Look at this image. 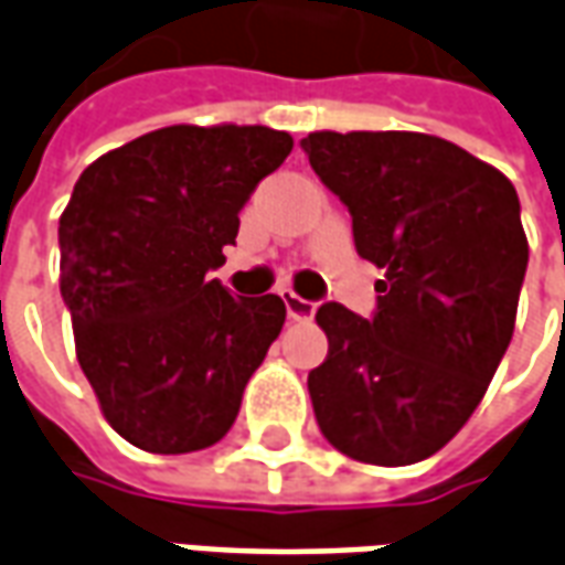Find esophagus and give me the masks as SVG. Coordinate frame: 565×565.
I'll return each instance as SVG.
<instances>
[{
    "label": "esophagus",
    "instance_id": "34e87169",
    "mask_svg": "<svg viewBox=\"0 0 565 565\" xmlns=\"http://www.w3.org/2000/svg\"><path fill=\"white\" fill-rule=\"evenodd\" d=\"M284 306H287V315L290 320H311L315 318V302L311 299H302V296H296L294 290H281Z\"/></svg>",
    "mask_w": 565,
    "mask_h": 565
}]
</instances>
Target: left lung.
Returning a JSON list of instances; mask_svg holds the SVG:
<instances>
[{
  "label": "left lung",
  "instance_id": "obj_1",
  "mask_svg": "<svg viewBox=\"0 0 565 565\" xmlns=\"http://www.w3.org/2000/svg\"><path fill=\"white\" fill-rule=\"evenodd\" d=\"M302 150L351 211L356 254L384 269L369 320L318 308L320 433L360 462L426 460L472 417L511 342L530 259L518 190L424 132H311Z\"/></svg>",
  "mask_w": 565,
  "mask_h": 565
}]
</instances>
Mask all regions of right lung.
<instances>
[{
	"mask_svg": "<svg viewBox=\"0 0 565 565\" xmlns=\"http://www.w3.org/2000/svg\"><path fill=\"white\" fill-rule=\"evenodd\" d=\"M294 139L269 127H166L81 172L60 217V294L115 433L150 454L221 441L287 318L211 271L238 211Z\"/></svg>",
	"mask_w": 565,
	"mask_h": 565,
	"instance_id": "add662e5",
	"label": "right lung"
}]
</instances>
